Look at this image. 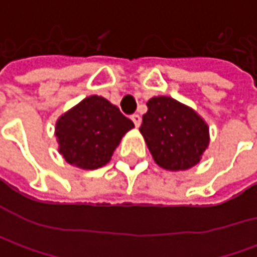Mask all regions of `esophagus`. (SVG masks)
Returning a JSON list of instances; mask_svg holds the SVG:
<instances>
[{
    "label": "esophagus",
    "mask_w": 257,
    "mask_h": 257,
    "mask_svg": "<svg viewBox=\"0 0 257 257\" xmlns=\"http://www.w3.org/2000/svg\"><path fill=\"white\" fill-rule=\"evenodd\" d=\"M132 120H133L134 125L139 128V127H140V124H142V117H140L139 114H134L133 117H132Z\"/></svg>",
    "instance_id": "esophagus-1"
}]
</instances>
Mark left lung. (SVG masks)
<instances>
[{
    "label": "left lung",
    "instance_id": "obj_1",
    "mask_svg": "<svg viewBox=\"0 0 257 257\" xmlns=\"http://www.w3.org/2000/svg\"><path fill=\"white\" fill-rule=\"evenodd\" d=\"M140 133L157 166L170 172L200 163L210 143L206 120L194 108L167 95L147 101Z\"/></svg>",
    "mask_w": 257,
    "mask_h": 257
}]
</instances>
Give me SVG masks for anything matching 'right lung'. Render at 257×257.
<instances>
[{
  "mask_svg": "<svg viewBox=\"0 0 257 257\" xmlns=\"http://www.w3.org/2000/svg\"><path fill=\"white\" fill-rule=\"evenodd\" d=\"M133 127V121L104 97H85L55 121L58 153L78 169H100L111 160L114 150Z\"/></svg>",
  "mask_w": 257,
  "mask_h": 257,
  "instance_id": "obj_1",
  "label": "right lung"
}]
</instances>
